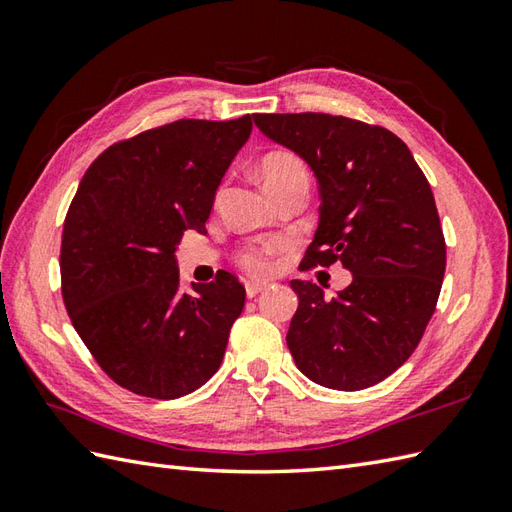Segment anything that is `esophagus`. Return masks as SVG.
Returning a JSON list of instances; mask_svg holds the SVG:
<instances>
[{"instance_id": "1", "label": "esophagus", "mask_w": 512, "mask_h": 512, "mask_svg": "<svg viewBox=\"0 0 512 512\" xmlns=\"http://www.w3.org/2000/svg\"><path fill=\"white\" fill-rule=\"evenodd\" d=\"M262 290H266V284H262V281H246V295L248 297H257Z\"/></svg>"}]
</instances>
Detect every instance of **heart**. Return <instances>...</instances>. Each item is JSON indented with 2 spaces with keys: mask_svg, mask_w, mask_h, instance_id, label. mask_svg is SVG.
Masks as SVG:
<instances>
[{
  "mask_svg": "<svg viewBox=\"0 0 512 512\" xmlns=\"http://www.w3.org/2000/svg\"><path fill=\"white\" fill-rule=\"evenodd\" d=\"M259 173H262L266 189L277 195L295 184H308L310 176L303 160L290 151H273L259 162ZM284 239H266L262 244L246 246L237 253V264L250 275H268L275 268V259L284 253Z\"/></svg>",
  "mask_w": 512,
  "mask_h": 512,
  "instance_id": "obj_1",
  "label": "heart"
}]
</instances>
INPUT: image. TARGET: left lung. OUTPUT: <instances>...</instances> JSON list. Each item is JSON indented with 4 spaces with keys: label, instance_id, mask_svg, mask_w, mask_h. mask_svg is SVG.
<instances>
[{
    "label": "left lung",
    "instance_id": "8db88e82",
    "mask_svg": "<svg viewBox=\"0 0 512 512\" xmlns=\"http://www.w3.org/2000/svg\"><path fill=\"white\" fill-rule=\"evenodd\" d=\"M253 118L319 180V228L303 262L352 270V284L330 299L312 281H292L290 354L323 387H372L413 354L436 312L447 244L429 180L380 125L321 112Z\"/></svg>",
    "mask_w": 512,
    "mask_h": 512
}]
</instances>
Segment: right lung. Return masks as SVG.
<instances>
[{"label":"right lung","mask_w":512,"mask_h":512,"mask_svg":"<svg viewBox=\"0 0 512 512\" xmlns=\"http://www.w3.org/2000/svg\"><path fill=\"white\" fill-rule=\"evenodd\" d=\"M253 116L180 118L118 140L76 189L61 235V295L74 330L116 385L171 400L222 365L246 290L231 273L180 292L173 250L204 231Z\"/></svg>","instance_id":"add662e5"}]
</instances>
